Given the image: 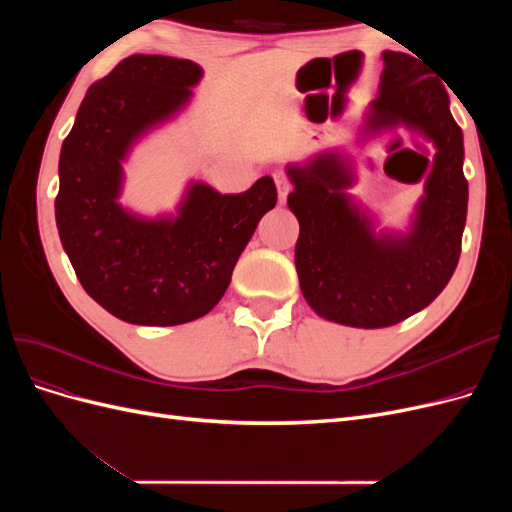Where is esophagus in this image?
<instances>
[{"instance_id":"1","label":"esophagus","mask_w":512,"mask_h":512,"mask_svg":"<svg viewBox=\"0 0 512 512\" xmlns=\"http://www.w3.org/2000/svg\"><path fill=\"white\" fill-rule=\"evenodd\" d=\"M273 179H275V185H277V196H280V203H286V196H288V192L292 188L288 175L284 173V170H275Z\"/></svg>"}]
</instances>
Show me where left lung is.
I'll return each mask as SVG.
<instances>
[{"instance_id":"1","label":"left lung","mask_w":512,"mask_h":512,"mask_svg":"<svg viewBox=\"0 0 512 512\" xmlns=\"http://www.w3.org/2000/svg\"><path fill=\"white\" fill-rule=\"evenodd\" d=\"M382 61L380 94L371 102L367 128L404 123L436 145L408 235L374 230L369 215L346 194L354 175L335 153L288 166L294 183L288 207L299 220L294 265L303 297L318 316L359 329L391 327L438 297L455 273L468 215L463 134L446 89L406 53L384 51Z\"/></svg>"}]
</instances>
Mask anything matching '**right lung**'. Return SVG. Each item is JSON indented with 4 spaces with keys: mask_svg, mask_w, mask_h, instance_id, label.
I'll use <instances>...</instances> for the list:
<instances>
[{
    "mask_svg": "<svg viewBox=\"0 0 512 512\" xmlns=\"http://www.w3.org/2000/svg\"><path fill=\"white\" fill-rule=\"evenodd\" d=\"M200 76L203 68L190 59H121L87 89L61 145V245L89 297L130 324L175 327L209 314L260 218L277 203L271 177L241 194L192 183L175 218L145 220L117 203L132 143L181 111Z\"/></svg>",
    "mask_w": 512,
    "mask_h": 512,
    "instance_id": "right-lung-1",
    "label": "right lung"
}]
</instances>
